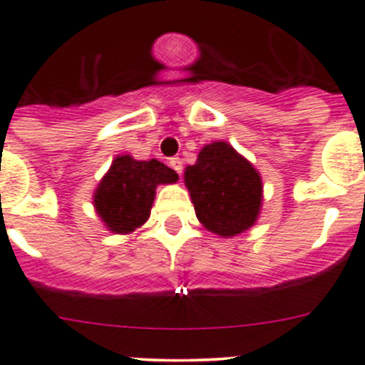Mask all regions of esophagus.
I'll use <instances>...</instances> for the list:
<instances>
[{
	"label": "esophagus",
	"mask_w": 365,
	"mask_h": 365,
	"mask_svg": "<svg viewBox=\"0 0 365 365\" xmlns=\"http://www.w3.org/2000/svg\"><path fill=\"white\" fill-rule=\"evenodd\" d=\"M169 165H171V169H175V171L178 173V175H182V169H183L182 158H178V157L171 158V160H169Z\"/></svg>",
	"instance_id": "34e87169"
}]
</instances>
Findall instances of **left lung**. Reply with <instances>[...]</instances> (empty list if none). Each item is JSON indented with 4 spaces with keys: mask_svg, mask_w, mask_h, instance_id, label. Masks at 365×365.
Returning <instances> with one entry per match:
<instances>
[{
    "mask_svg": "<svg viewBox=\"0 0 365 365\" xmlns=\"http://www.w3.org/2000/svg\"><path fill=\"white\" fill-rule=\"evenodd\" d=\"M185 185L196 217L212 233L233 237L257 222L262 207V178L251 162L228 143L203 146L185 169Z\"/></svg>",
    "mask_w": 365,
    "mask_h": 365,
    "instance_id": "left-lung-1",
    "label": "left lung"
}]
</instances>
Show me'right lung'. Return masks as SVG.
<instances>
[{
    "mask_svg": "<svg viewBox=\"0 0 365 365\" xmlns=\"http://www.w3.org/2000/svg\"><path fill=\"white\" fill-rule=\"evenodd\" d=\"M178 175L162 162L135 160L119 155L94 190V208L110 232L130 233L148 221L155 190L160 183H175Z\"/></svg>",
    "mask_w": 365,
    "mask_h": 365,
    "instance_id": "obj_1",
    "label": "right lung"
}]
</instances>
